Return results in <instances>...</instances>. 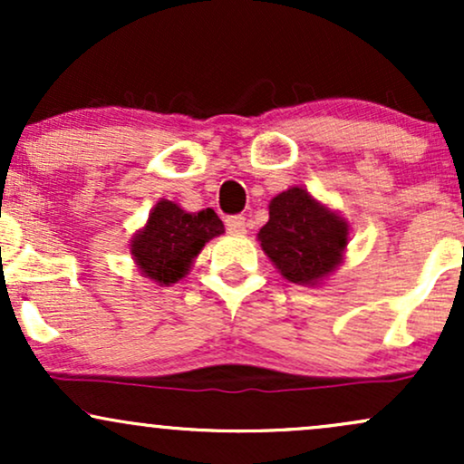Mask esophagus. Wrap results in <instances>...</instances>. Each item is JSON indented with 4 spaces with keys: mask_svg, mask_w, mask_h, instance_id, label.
<instances>
[{
    "mask_svg": "<svg viewBox=\"0 0 464 464\" xmlns=\"http://www.w3.org/2000/svg\"><path fill=\"white\" fill-rule=\"evenodd\" d=\"M227 228L233 236H244L246 233V218L244 216H231L227 218Z\"/></svg>",
    "mask_w": 464,
    "mask_h": 464,
    "instance_id": "obj_1",
    "label": "esophagus"
}]
</instances>
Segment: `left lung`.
<instances>
[{
    "instance_id": "1",
    "label": "left lung",
    "mask_w": 464,
    "mask_h": 464,
    "mask_svg": "<svg viewBox=\"0 0 464 464\" xmlns=\"http://www.w3.org/2000/svg\"><path fill=\"white\" fill-rule=\"evenodd\" d=\"M268 222L257 239L273 266L287 281L321 285L343 264L349 222L305 188H290L268 205Z\"/></svg>"
}]
</instances>
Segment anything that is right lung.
Wrapping results in <instances>:
<instances>
[{
    "mask_svg": "<svg viewBox=\"0 0 464 464\" xmlns=\"http://www.w3.org/2000/svg\"><path fill=\"white\" fill-rule=\"evenodd\" d=\"M225 225L214 209L185 211L161 198L150 209L148 222L130 237V255L141 276L157 285L179 284L209 239L220 237Z\"/></svg>",
    "mask_w": 464,
    "mask_h": 464,
    "instance_id": "obj_1",
    "label": "right lung"
}]
</instances>
